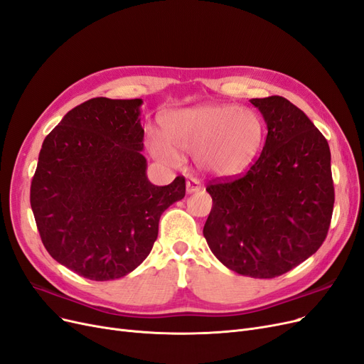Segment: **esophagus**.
<instances>
[{
  "instance_id": "1",
  "label": "esophagus",
  "mask_w": 364,
  "mask_h": 364,
  "mask_svg": "<svg viewBox=\"0 0 364 364\" xmlns=\"http://www.w3.org/2000/svg\"><path fill=\"white\" fill-rule=\"evenodd\" d=\"M201 190V183L197 179H188L186 181V193L193 194Z\"/></svg>"
}]
</instances>
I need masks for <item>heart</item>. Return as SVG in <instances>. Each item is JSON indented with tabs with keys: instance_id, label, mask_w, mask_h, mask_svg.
<instances>
[{
	"instance_id": "1",
	"label": "heart",
	"mask_w": 364,
	"mask_h": 364,
	"mask_svg": "<svg viewBox=\"0 0 364 364\" xmlns=\"http://www.w3.org/2000/svg\"><path fill=\"white\" fill-rule=\"evenodd\" d=\"M167 140L149 134L155 158L178 163L179 154H194L197 167L215 178L236 176L257 158L264 140V122L248 107L228 103H201L170 112L164 118Z\"/></svg>"
}]
</instances>
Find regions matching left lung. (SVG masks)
I'll return each mask as SVG.
<instances>
[{"mask_svg":"<svg viewBox=\"0 0 364 364\" xmlns=\"http://www.w3.org/2000/svg\"><path fill=\"white\" fill-rule=\"evenodd\" d=\"M251 103L267 125L264 148L242 178L208 185L213 205L203 235L225 267L269 279L323 245L334 205L331 156L326 137L287 98Z\"/></svg>","mask_w":364,"mask_h":364,"instance_id":"1","label":"left lung"}]
</instances>
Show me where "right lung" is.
<instances>
[{"instance_id":"obj_1","label":"right lung","mask_w":364,"mask_h":364,"mask_svg":"<svg viewBox=\"0 0 364 364\" xmlns=\"http://www.w3.org/2000/svg\"><path fill=\"white\" fill-rule=\"evenodd\" d=\"M141 98H92L71 109L43 141L31 182L40 237L58 263L92 281L139 267L163 212L185 179L154 185L141 155Z\"/></svg>"}]
</instances>
